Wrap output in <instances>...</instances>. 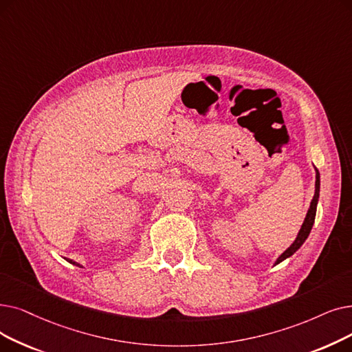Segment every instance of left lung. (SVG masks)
Here are the masks:
<instances>
[{"instance_id": "8db88e82", "label": "left lung", "mask_w": 352, "mask_h": 352, "mask_svg": "<svg viewBox=\"0 0 352 352\" xmlns=\"http://www.w3.org/2000/svg\"><path fill=\"white\" fill-rule=\"evenodd\" d=\"M315 194H314V198L311 201V206H309V210L307 212V217H305L303 220V224L300 226V230L295 239V241L290 244V246L276 258V262H274V266L279 265L280 262H283L285 258L292 256L298 249H300L302 244L305 243V240L308 239L311 230H312V226L315 223V216H316V206H318V200H319V188H320V177H319V171L315 168Z\"/></svg>"}]
</instances>
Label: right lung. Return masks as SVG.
I'll list each match as a JSON object with an SVG mask.
<instances>
[{
    "mask_svg": "<svg viewBox=\"0 0 352 352\" xmlns=\"http://www.w3.org/2000/svg\"><path fill=\"white\" fill-rule=\"evenodd\" d=\"M67 262H69V263H72V265H74V266H78V267H82V265H80V263L72 261V258H67Z\"/></svg>",
    "mask_w": 352,
    "mask_h": 352,
    "instance_id": "add662e5",
    "label": "right lung"
}]
</instances>
